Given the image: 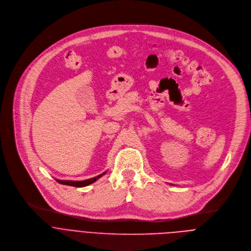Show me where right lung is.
<instances>
[{"label": "right lung", "mask_w": 251, "mask_h": 251, "mask_svg": "<svg viewBox=\"0 0 251 251\" xmlns=\"http://www.w3.org/2000/svg\"><path fill=\"white\" fill-rule=\"evenodd\" d=\"M105 173L103 174H100L94 178H91V179H88V180H84V181H63V180H56L58 183L60 184H63V185H68V186H73V187H85V186H88L92 183H94L95 181H97L99 178H101L103 175H105Z\"/></svg>", "instance_id": "1"}]
</instances>
